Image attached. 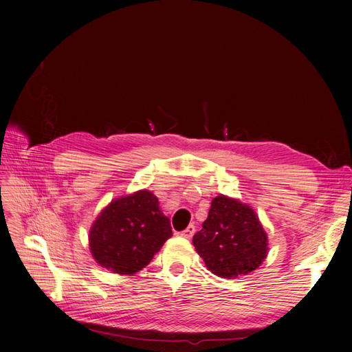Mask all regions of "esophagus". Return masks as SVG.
Returning <instances> with one entry per match:
<instances>
[{
  "instance_id": "esophagus-1",
  "label": "esophagus",
  "mask_w": 352,
  "mask_h": 352,
  "mask_svg": "<svg viewBox=\"0 0 352 352\" xmlns=\"http://www.w3.org/2000/svg\"><path fill=\"white\" fill-rule=\"evenodd\" d=\"M194 233H195V228L192 226V225H189L184 232H180V235H182L184 238H188V239H190L194 236Z\"/></svg>"
}]
</instances>
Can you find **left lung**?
Returning a JSON list of instances; mask_svg holds the SVG:
<instances>
[{
    "label": "left lung",
    "instance_id": "1",
    "mask_svg": "<svg viewBox=\"0 0 352 352\" xmlns=\"http://www.w3.org/2000/svg\"><path fill=\"white\" fill-rule=\"evenodd\" d=\"M192 242L207 269L225 279L250 274L269 254L267 233L257 212L226 195L212 198L208 217Z\"/></svg>",
    "mask_w": 352,
    "mask_h": 352
}]
</instances>
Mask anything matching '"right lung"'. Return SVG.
<instances>
[{
    "mask_svg": "<svg viewBox=\"0 0 352 352\" xmlns=\"http://www.w3.org/2000/svg\"><path fill=\"white\" fill-rule=\"evenodd\" d=\"M172 235L158 198L141 189L113 199L101 210L89 230V251L101 267L135 274L150 264Z\"/></svg>",
    "mask_w": 352,
    "mask_h": 352,
    "instance_id": "add662e5",
    "label": "right lung"
}]
</instances>
